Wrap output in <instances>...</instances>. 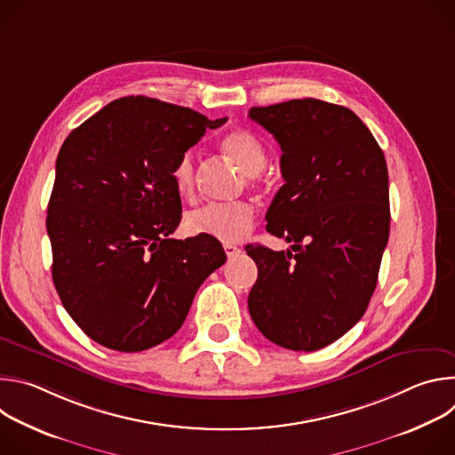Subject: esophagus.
I'll use <instances>...</instances> for the list:
<instances>
[{
  "label": "esophagus",
  "instance_id": "obj_1",
  "mask_svg": "<svg viewBox=\"0 0 455 455\" xmlns=\"http://www.w3.org/2000/svg\"><path fill=\"white\" fill-rule=\"evenodd\" d=\"M223 248H225V253H227L228 257H234V255H237V253L241 251V250H239L235 244H232V243H225Z\"/></svg>",
  "mask_w": 455,
  "mask_h": 455
}]
</instances>
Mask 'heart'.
<instances>
[{
  "mask_svg": "<svg viewBox=\"0 0 455 455\" xmlns=\"http://www.w3.org/2000/svg\"><path fill=\"white\" fill-rule=\"evenodd\" d=\"M221 151L246 174L250 181H255V174L261 172L267 165V148L255 133L248 129H232L220 140ZM172 185L183 200L196 196V164L190 153L181 155L171 172ZM255 209L248 202L232 205L211 204L190 211L185 218V227L190 234L209 235L223 243H237L244 239L253 228Z\"/></svg>",
  "mask_w": 455,
  "mask_h": 455,
  "instance_id": "heart-1",
  "label": "heart"
}]
</instances>
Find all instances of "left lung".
Masks as SVG:
<instances>
[{
  "label": "left lung",
  "instance_id": "left-lung-1",
  "mask_svg": "<svg viewBox=\"0 0 455 455\" xmlns=\"http://www.w3.org/2000/svg\"><path fill=\"white\" fill-rule=\"evenodd\" d=\"M248 116L281 146L284 185L267 230L293 243L286 251L246 244L259 272L250 316L274 344L316 351L346 335L374 293L391 225L385 156L344 106L295 99Z\"/></svg>",
  "mask_w": 455,
  "mask_h": 455
}]
</instances>
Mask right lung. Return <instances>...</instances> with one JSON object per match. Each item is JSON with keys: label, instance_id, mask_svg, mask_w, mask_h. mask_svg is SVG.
I'll return each mask as SVG.
<instances>
[{"label": "right lung", "instance_id": "obj_1", "mask_svg": "<svg viewBox=\"0 0 455 455\" xmlns=\"http://www.w3.org/2000/svg\"><path fill=\"white\" fill-rule=\"evenodd\" d=\"M227 118L149 99L109 102L64 140L48 202L52 279L97 344L139 353L171 339L225 261L218 239H172L181 200L172 167Z\"/></svg>", "mask_w": 455, "mask_h": 455}]
</instances>
